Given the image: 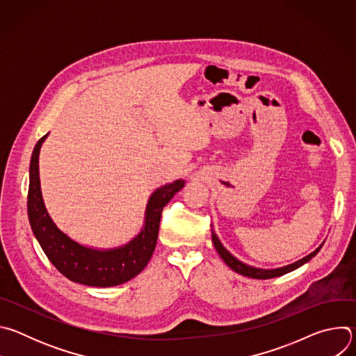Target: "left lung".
I'll return each instance as SVG.
<instances>
[{
	"instance_id": "obj_1",
	"label": "left lung",
	"mask_w": 356,
	"mask_h": 356,
	"mask_svg": "<svg viewBox=\"0 0 356 356\" xmlns=\"http://www.w3.org/2000/svg\"><path fill=\"white\" fill-rule=\"evenodd\" d=\"M213 227V225H211ZM211 238H213V243L218 252V255L221 257V259L236 273L242 275V276H248V277H252V279H272V277H277V276H282V275H286L300 266H302L304 264H307L309 261H312V258H314L317 253L320 252L321 246L324 245V242L316 249L313 250L310 255L301 258L300 261L294 262V264H290V265H286V266H282V268H276V269H262V268H257V266H250L248 264H243L242 261H239L238 258H235L232 253L221 243L218 235L216 234L214 228L211 229Z\"/></svg>"
}]
</instances>
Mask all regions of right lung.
<instances>
[{
  "instance_id": "add662e5",
  "label": "right lung",
  "mask_w": 356,
  "mask_h": 356,
  "mask_svg": "<svg viewBox=\"0 0 356 356\" xmlns=\"http://www.w3.org/2000/svg\"><path fill=\"white\" fill-rule=\"evenodd\" d=\"M46 134L33 147L29 165L28 218L44 255L69 280L92 287H113L139 275L155 250L163 207L180 191L183 179L166 183L150 194L140 231L127 243L114 248H94L62 231L46 210L39 179V152Z\"/></svg>"
}]
</instances>
